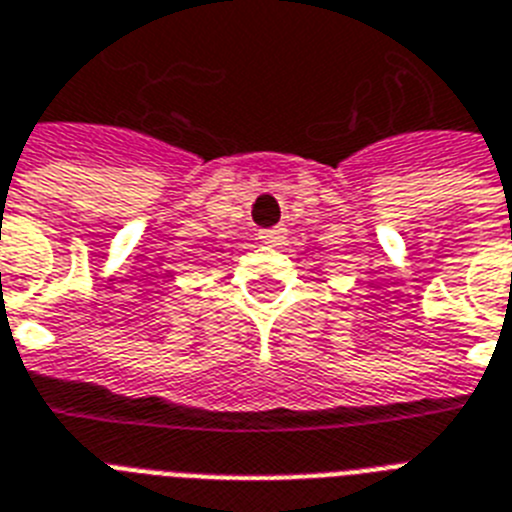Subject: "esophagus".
Returning <instances> with one entry per match:
<instances>
[{"instance_id":"34e87169","label":"esophagus","mask_w":512,"mask_h":512,"mask_svg":"<svg viewBox=\"0 0 512 512\" xmlns=\"http://www.w3.org/2000/svg\"><path fill=\"white\" fill-rule=\"evenodd\" d=\"M257 234H260V239H263L265 244H273L281 239V234H284V231H281V228H263V231H257Z\"/></svg>"}]
</instances>
